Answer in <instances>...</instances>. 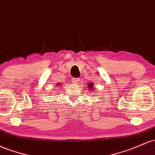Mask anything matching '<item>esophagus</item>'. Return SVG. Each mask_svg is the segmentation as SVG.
Instances as JSON below:
<instances>
[{
  "mask_svg": "<svg viewBox=\"0 0 155 155\" xmlns=\"http://www.w3.org/2000/svg\"><path fill=\"white\" fill-rule=\"evenodd\" d=\"M79 81V79H78V78H73L72 79L73 83H74V84H77Z\"/></svg>",
  "mask_w": 155,
  "mask_h": 155,
  "instance_id": "obj_1",
  "label": "esophagus"
}]
</instances>
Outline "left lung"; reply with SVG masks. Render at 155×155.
<instances>
[{"mask_svg":"<svg viewBox=\"0 0 155 155\" xmlns=\"http://www.w3.org/2000/svg\"><path fill=\"white\" fill-rule=\"evenodd\" d=\"M93 83H92V82H91V83H89V84H88V88H89V89H91V91H92V89H93Z\"/></svg>","mask_w":155,"mask_h":155,"instance_id":"left-lung-1","label":"left lung"}]
</instances>
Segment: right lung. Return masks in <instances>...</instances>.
<instances>
[{
    "label": "right lung",
    "mask_w": 155,
    "mask_h": 155,
    "mask_svg": "<svg viewBox=\"0 0 155 155\" xmlns=\"http://www.w3.org/2000/svg\"><path fill=\"white\" fill-rule=\"evenodd\" d=\"M58 86H59V85H58Z\"/></svg>",
    "instance_id": "1"
}]
</instances>
